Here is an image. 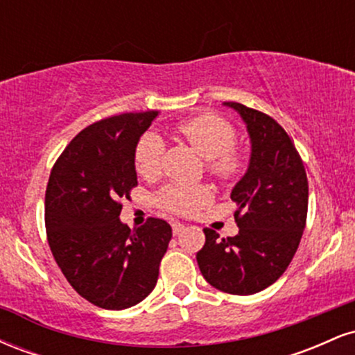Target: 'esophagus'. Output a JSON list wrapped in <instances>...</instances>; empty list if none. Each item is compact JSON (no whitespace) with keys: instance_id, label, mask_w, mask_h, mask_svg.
<instances>
[{"instance_id":"34e87169","label":"esophagus","mask_w":355,"mask_h":355,"mask_svg":"<svg viewBox=\"0 0 355 355\" xmlns=\"http://www.w3.org/2000/svg\"><path fill=\"white\" fill-rule=\"evenodd\" d=\"M172 230H173V235H180L183 230H185V225L180 222H173L172 223Z\"/></svg>"}]
</instances>
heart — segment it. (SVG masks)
<instances>
[{
    "mask_svg": "<svg viewBox=\"0 0 355 355\" xmlns=\"http://www.w3.org/2000/svg\"><path fill=\"white\" fill-rule=\"evenodd\" d=\"M178 132L200 157L207 160L210 173L220 180H234L243 172L245 158L234 148L237 132L225 118L202 115L178 126ZM165 144L158 133L148 132L138 141L135 150L137 172L144 177L157 175L162 168ZM211 193L207 187L168 185L158 193V205L173 214L190 215L210 203Z\"/></svg>",
    "mask_w": 355,
    "mask_h": 355,
    "instance_id": "obj_1",
    "label": "heart"
}]
</instances>
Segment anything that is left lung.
<instances>
[{
    "label": "left lung",
    "instance_id": "1",
    "mask_svg": "<svg viewBox=\"0 0 355 355\" xmlns=\"http://www.w3.org/2000/svg\"><path fill=\"white\" fill-rule=\"evenodd\" d=\"M223 107L239 113L250 138L247 172L230 193L239 234L220 239L203 229L197 262L211 287L252 295L274 284L294 259L307 218L309 183L291 137L274 118L235 101Z\"/></svg>",
    "mask_w": 355,
    "mask_h": 355
}]
</instances>
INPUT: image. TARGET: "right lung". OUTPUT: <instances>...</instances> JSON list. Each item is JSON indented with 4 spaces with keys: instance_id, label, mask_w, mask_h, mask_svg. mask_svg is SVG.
Wrapping results in <instances>:
<instances>
[{
    "instance_id": "1",
    "label": "right lung",
    "mask_w": 355,
    "mask_h": 355,
    "mask_svg": "<svg viewBox=\"0 0 355 355\" xmlns=\"http://www.w3.org/2000/svg\"><path fill=\"white\" fill-rule=\"evenodd\" d=\"M158 112L123 113L87 126L53 166L44 197L48 243L67 280L108 311L153 291L172 227L160 218L130 230L121 200L138 185L135 150Z\"/></svg>"
}]
</instances>
